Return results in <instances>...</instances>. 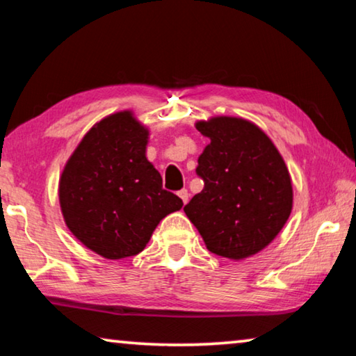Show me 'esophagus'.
Listing matches in <instances>:
<instances>
[{
    "mask_svg": "<svg viewBox=\"0 0 356 356\" xmlns=\"http://www.w3.org/2000/svg\"><path fill=\"white\" fill-rule=\"evenodd\" d=\"M177 195H179V197H180V200H182V202L184 204H186V202H188V197H190V193H188V190H180L179 193H177Z\"/></svg>",
    "mask_w": 356,
    "mask_h": 356,
    "instance_id": "1",
    "label": "esophagus"
}]
</instances>
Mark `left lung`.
<instances>
[{
	"label": "left lung",
	"instance_id": "8db88e82",
	"mask_svg": "<svg viewBox=\"0 0 356 356\" xmlns=\"http://www.w3.org/2000/svg\"><path fill=\"white\" fill-rule=\"evenodd\" d=\"M196 129L210 144L197 159L204 188L184 207L216 256L243 259L265 248L292 210V184L284 160L254 124L213 118Z\"/></svg>",
	"mask_w": 356,
	"mask_h": 356
}]
</instances>
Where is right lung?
I'll list each match as a JSON object with an SVG mask.
<instances>
[{"label": "right lung", "instance_id": "obj_1", "mask_svg": "<svg viewBox=\"0 0 356 356\" xmlns=\"http://www.w3.org/2000/svg\"><path fill=\"white\" fill-rule=\"evenodd\" d=\"M147 135L129 111L108 116L78 144L59 180L65 225L106 259L141 252L160 220L184 206L147 161Z\"/></svg>", "mask_w": 356, "mask_h": 356}]
</instances>
